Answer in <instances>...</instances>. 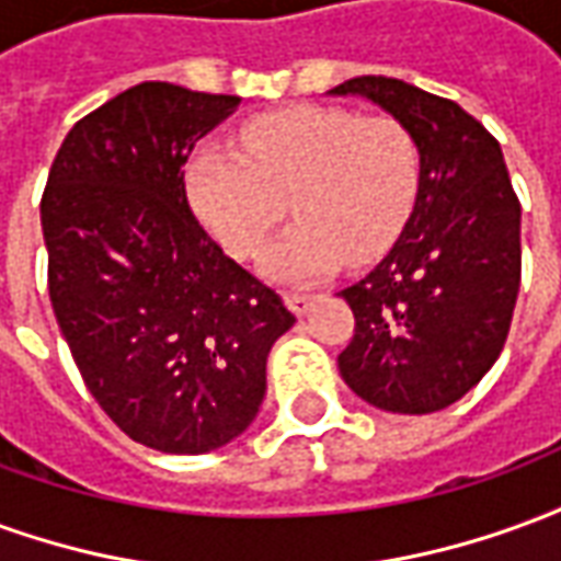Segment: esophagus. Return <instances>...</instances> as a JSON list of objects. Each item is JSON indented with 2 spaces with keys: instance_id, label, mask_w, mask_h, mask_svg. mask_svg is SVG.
Here are the masks:
<instances>
[{
  "instance_id": "obj_1",
  "label": "esophagus",
  "mask_w": 561,
  "mask_h": 561,
  "mask_svg": "<svg viewBox=\"0 0 561 561\" xmlns=\"http://www.w3.org/2000/svg\"><path fill=\"white\" fill-rule=\"evenodd\" d=\"M312 304H316L312 294H285V306L291 309L294 316H306L312 309Z\"/></svg>"
}]
</instances>
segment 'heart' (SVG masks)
I'll return each instance as SVG.
<instances>
[{
  "mask_svg": "<svg viewBox=\"0 0 561 561\" xmlns=\"http://www.w3.org/2000/svg\"><path fill=\"white\" fill-rule=\"evenodd\" d=\"M240 149L201 144L185 161L197 221L233 257H252L291 204L294 221L261 257L264 276L306 285L345 255L369 264L412 219L421 164L412 135L388 116L291 107L240 131Z\"/></svg>",
  "mask_w": 561,
  "mask_h": 561,
  "instance_id": "heart-1",
  "label": "heart"
}]
</instances>
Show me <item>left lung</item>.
<instances>
[{"mask_svg": "<svg viewBox=\"0 0 561 561\" xmlns=\"http://www.w3.org/2000/svg\"><path fill=\"white\" fill-rule=\"evenodd\" d=\"M412 135L414 213L376 270L340 297L354 336L345 385L376 409L430 414L466 397L495 364L519 291V201L499 140L457 102L397 78L345 80Z\"/></svg>", "mask_w": 561, "mask_h": 561, "instance_id": "left-lung-1", "label": "left lung"}]
</instances>
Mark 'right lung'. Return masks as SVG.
Segmentation results:
<instances>
[{"mask_svg":"<svg viewBox=\"0 0 561 561\" xmlns=\"http://www.w3.org/2000/svg\"><path fill=\"white\" fill-rule=\"evenodd\" d=\"M147 80L83 116L42 197L56 321L104 414L161 454H207L255 421L267 354L297 318L213 243L183 164L237 111Z\"/></svg>","mask_w":561,"mask_h":561,"instance_id":"obj_1","label":"right lung"}]
</instances>
